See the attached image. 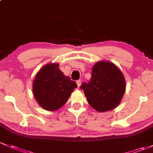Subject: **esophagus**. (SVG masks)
<instances>
[{"mask_svg":"<svg viewBox=\"0 0 153 153\" xmlns=\"http://www.w3.org/2000/svg\"><path fill=\"white\" fill-rule=\"evenodd\" d=\"M76 83H77V85H78V87H79V86H81V81H80V80H78V81H76Z\"/></svg>","mask_w":153,"mask_h":153,"instance_id":"esophagus-1","label":"esophagus"}]
</instances>
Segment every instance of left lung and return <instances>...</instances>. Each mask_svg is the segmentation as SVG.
Returning <instances> with one entry per match:
<instances>
[{
    "label": "left lung",
    "instance_id": "left-lung-1",
    "mask_svg": "<svg viewBox=\"0 0 153 153\" xmlns=\"http://www.w3.org/2000/svg\"><path fill=\"white\" fill-rule=\"evenodd\" d=\"M93 108L100 112L118 106L125 91V81L120 69L109 62H99L94 65L91 78L81 86Z\"/></svg>",
    "mask_w": 153,
    "mask_h": 153
}]
</instances>
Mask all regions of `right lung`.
Returning a JSON list of instances; mask_svg holds the SVG:
<instances>
[{
  "label": "right lung",
  "instance_id": "right-lung-1",
  "mask_svg": "<svg viewBox=\"0 0 153 153\" xmlns=\"http://www.w3.org/2000/svg\"><path fill=\"white\" fill-rule=\"evenodd\" d=\"M77 87L76 83L59 70V64H48L36 74L33 93L41 107L48 111H56L66 103Z\"/></svg>",
  "mask_w": 153,
  "mask_h": 153
}]
</instances>
